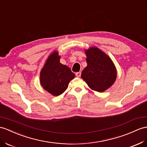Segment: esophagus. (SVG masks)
I'll list each match as a JSON object with an SVG mask.
<instances>
[{
	"label": "esophagus",
	"instance_id": "34e87169",
	"mask_svg": "<svg viewBox=\"0 0 147 147\" xmlns=\"http://www.w3.org/2000/svg\"><path fill=\"white\" fill-rule=\"evenodd\" d=\"M76 76H77V77H80V76H81V72H77V73L76 74Z\"/></svg>",
	"mask_w": 147,
	"mask_h": 147
}]
</instances>
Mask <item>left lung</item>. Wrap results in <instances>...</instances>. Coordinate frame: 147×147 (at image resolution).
I'll return each mask as SVG.
<instances>
[{
    "label": "left lung",
    "instance_id": "1",
    "mask_svg": "<svg viewBox=\"0 0 147 147\" xmlns=\"http://www.w3.org/2000/svg\"><path fill=\"white\" fill-rule=\"evenodd\" d=\"M85 53L87 66L82 71L81 77L92 90L103 92L116 80L115 64L109 55L96 47L85 49Z\"/></svg>",
    "mask_w": 147,
    "mask_h": 147
}]
</instances>
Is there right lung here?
<instances>
[{"label":"right lung","mask_w":147,"mask_h":147,"mask_svg":"<svg viewBox=\"0 0 147 147\" xmlns=\"http://www.w3.org/2000/svg\"><path fill=\"white\" fill-rule=\"evenodd\" d=\"M58 51L51 53L40 74V83L43 88L53 96L65 92L70 82L76 77L70 68L60 62Z\"/></svg>","instance_id":"add662e5"}]
</instances>
